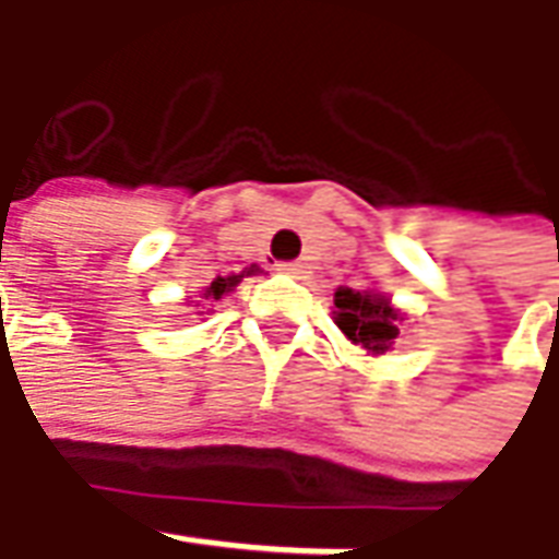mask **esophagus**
<instances>
[{
	"label": "esophagus",
	"mask_w": 559,
	"mask_h": 559,
	"mask_svg": "<svg viewBox=\"0 0 559 559\" xmlns=\"http://www.w3.org/2000/svg\"><path fill=\"white\" fill-rule=\"evenodd\" d=\"M280 270H283V273H292V276H301V273H305V264H301V261H283Z\"/></svg>",
	"instance_id": "esophagus-1"
}]
</instances>
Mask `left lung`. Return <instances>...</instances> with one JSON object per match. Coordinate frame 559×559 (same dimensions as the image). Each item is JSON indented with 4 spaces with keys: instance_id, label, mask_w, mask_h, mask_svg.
Wrapping results in <instances>:
<instances>
[{
    "instance_id": "1",
    "label": "left lung",
    "mask_w": 559,
    "mask_h": 559,
    "mask_svg": "<svg viewBox=\"0 0 559 559\" xmlns=\"http://www.w3.org/2000/svg\"><path fill=\"white\" fill-rule=\"evenodd\" d=\"M335 326L348 335V342H355L360 348H367L370 355H385L397 338V323L404 320L392 308V301L379 292H355V289H335Z\"/></svg>"
}]
</instances>
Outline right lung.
Listing matches in <instances>:
<instances>
[{
	"instance_id": "obj_1",
	"label": "right lung",
	"mask_w": 559,
	"mask_h": 559,
	"mask_svg": "<svg viewBox=\"0 0 559 559\" xmlns=\"http://www.w3.org/2000/svg\"><path fill=\"white\" fill-rule=\"evenodd\" d=\"M261 273V267L258 264H251V267L239 270V273H229V276H217L207 289L202 292V298H207V301H217V298H224L226 292H233L246 276H258Z\"/></svg>"
}]
</instances>
